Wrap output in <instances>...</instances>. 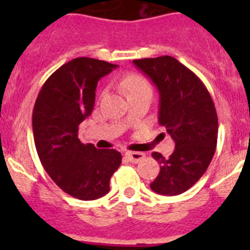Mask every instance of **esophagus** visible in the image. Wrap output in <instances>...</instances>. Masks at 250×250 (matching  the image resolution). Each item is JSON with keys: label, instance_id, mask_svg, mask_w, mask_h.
<instances>
[{"label": "esophagus", "instance_id": "obj_1", "mask_svg": "<svg viewBox=\"0 0 250 250\" xmlns=\"http://www.w3.org/2000/svg\"><path fill=\"white\" fill-rule=\"evenodd\" d=\"M125 156H126L131 163H135L136 164V163H139V161H141L145 158V154L144 152H138V151H126L125 152Z\"/></svg>", "mask_w": 250, "mask_h": 250}]
</instances>
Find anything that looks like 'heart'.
<instances>
[{
    "label": "heart",
    "mask_w": 250,
    "mask_h": 250,
    "mask_svg": "<svg viewBox=\"0 0 250 250\" xmlns=\"http://www.w3.org/2000/svg\"><path fill=\"white\" fill-rule=\"evenodd\" d=\"M123 87L125 92L129 95L136 94V92L144 91V90H150V86L144 77L139 75H129L123 80Z\"/></svg>",
    "instance_id": "b5f03b06"
}]
</instances>
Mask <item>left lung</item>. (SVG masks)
I'll use <instances>...</instances> for the list:
<instances>
[{
	"label": "left lung",
	"mask_w": 250,
	"mask_h": 250,
	"mask_svg": "<svg viewBox=\"0 0 250 250\" xmlns=\"http://www.w3.org/2000/svg\"><path fill=\"white\" fill-rule=\"evenodd\" d=\"M132 62L156 86L159 124L175 141V150L167 159L152 152L160 173L150 188L161 195H179L202 178L215 152L218 116L213 99L199 77L174 57Z\"/></svg>",
	"instance_id": "8db88e82"
}]
</instances>
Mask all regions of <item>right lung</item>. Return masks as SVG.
<instances>
[{
  "label": "right lung",
  "instance_id": "add662e5",
  "mask_svg": "<svg viewBox=\"0 0 250 250\" xmlns=\"http://www.w3.org/2000/svg\"><path fill=\"white\" fill-rule=\"evenodd\" d=\"M118 65L77 57L57 68L40 90L32 112L37 154L50 178L68 195L99 199L110 190V179L121 164L114 149L83 144L79 125L95 105L98 81Z\"/></svg>",
  "mask_w": 250,
  "mask_h": 250
}]
</instances>
